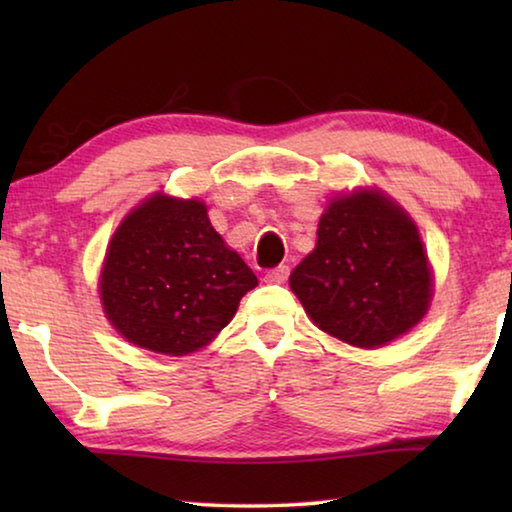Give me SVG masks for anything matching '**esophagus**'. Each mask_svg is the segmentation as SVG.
I'll return each instance as SVG.
<instances>
[{
    "instance_id": "esophagus-1",
    "label": "esophagus",
    "mask_w": 512,
    "mask_h": 512,
    "mask_svg": "<svg viewBox=\"0 0 512 512\" xmlns=\"http://www.w3.org/2000/svg\"><path fill=\"white\" fill-rule=\"evenodd\" d=\"M287 277H289V266L287 264H280V266H275V268H271V271L264 273V280L268 284H284V282H287Z\"/></svg>"
}]
</instances>
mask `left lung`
<instances>
[{
  "mask_svg": "<svg viewBox=\"0 0 512 512\" xmlns=\"http://www.w3.org/2000/svg\"><path fill=\"white\" fill-rule=\"evenodd\" d=\"M289 284L323 332L377 348L427 314L431 271L402 207L375 192L341 196L318 223V241Z\"/></svg>",
  "mask_w": 512,
  "mask_h": 512,
  "instance_id": "obj_1",
  "label": "left lung"
}]
</instances>
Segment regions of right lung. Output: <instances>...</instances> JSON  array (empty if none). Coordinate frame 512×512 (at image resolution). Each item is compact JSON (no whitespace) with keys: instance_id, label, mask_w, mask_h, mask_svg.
Listing matches in <instances>:
<instances>
[{"instance_id":"add662e5","label":"right lung","mask_w":512,"mask_h":512,"mask_svg":"<svg viewBox=\"0 0 512 512\" xmlns=\"http://www.w3.org/2000/svg\"><path fill=\"white\" fill-rule=\"evenodd\" d=\"M257 277L198 201L153 196L112 237L101 300L117 332L162 354L194 352L230 323Z\"/></svg>"}]
</instances>
